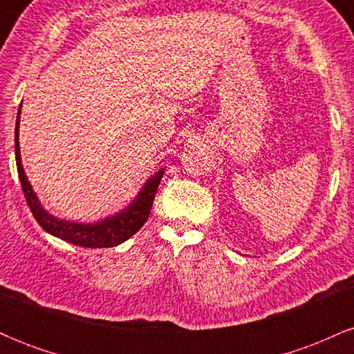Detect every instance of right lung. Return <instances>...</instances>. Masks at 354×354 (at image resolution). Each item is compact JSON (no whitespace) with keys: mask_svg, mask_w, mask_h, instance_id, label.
<instances>
[{"mask_svg":"<svg viewBox=\"0 0 354 354\" xmlns=\"http://www.w3.org/2000/svg\"><path fill=\"white\" fill-rule=\"evenodd\" d=\"M19 115H21V104H19L18 116H16V129H15V154H16V168H18L19 181L26 198L28 206L38 225L53 234V236L63 239V241L71 243V245L83 246V248H111L118 246L126 241L143 228V225L148 221L151 206L154 201L158 186H160L161 178H163L165 169H160L156 174H153L145 186L141 188L136 198L121 209L120 213L108 216L96 223H78L70 221V219H59L53 216L43 208L38 196L33 191V186L28 181L26 173H24L21 165V154H19Z\"/></svg>","mask_w":354,"mask_h":354,"instance_id":"add662e5","label":"right lung"}]
</instances>
